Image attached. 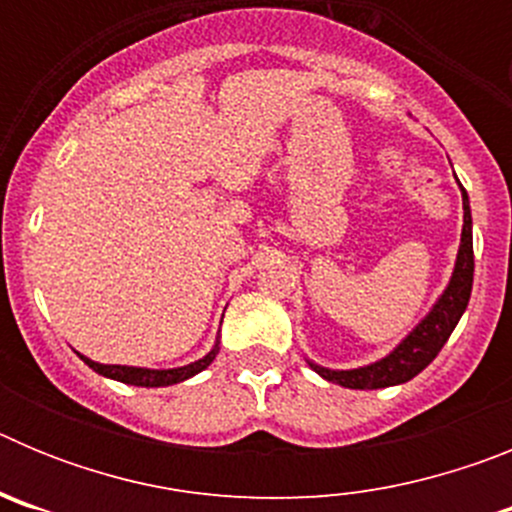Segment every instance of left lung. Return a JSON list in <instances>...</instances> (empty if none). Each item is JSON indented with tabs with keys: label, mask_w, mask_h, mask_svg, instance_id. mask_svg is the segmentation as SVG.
<instances>
[{
	"label": "left lung",
	"mask_w": 512,
	"mask_h": 512,
	"mask_svg": "<svg viewBox=\"0 0 512 512\" xmlns=\"http://www.w3.org/2000/svg\"><path fill=\"white\" fill-rule=\"evenodd\" d=\"M461 202H464V228H461V246L459 256H456L454 277H451L449 287L441 295V300L431 310V315L387 359L377 361L372 366L351 369V372H333V369H323V366L312 364V369L320 377L328 379V382L341 384V387H351V390H379V387H392V384L408 382V379L423 372L425 366L436 359L443 343L449 341L451 330L459 323L461 312L467 310L469 295H472V212H469V197L464 187H461Z\"/></svg>",
	"instance_id": "1"
}]
</instances>
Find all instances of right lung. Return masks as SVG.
Returning a JSON list of instances; mask_svg holds the SVG:
<instances>
[{"label":"right lung","mask_w":512,"mask_h":512,"mask_svg":"<svg viewBox=\"0 0 512 512\" xmlns=\"http://www.w3.org/2000/svg\"><path fill=\"white\" fill-rule=\"evenodd\" d=\"M215 356H217V346L212 348L205 359L194 361V364H187V366H179V369H138V366L97 364V361L87 359V356H81V359H84V364L87 366H92L97 374L117 379V382L135 384V387H169V384L184 382V379L194 377V374H200L202 369H207V366L212 364V359H215Z\"/></svg>","instance_id":"1"}]
</instances>
